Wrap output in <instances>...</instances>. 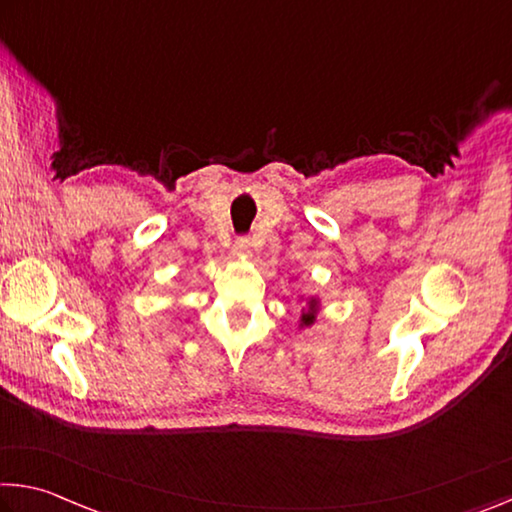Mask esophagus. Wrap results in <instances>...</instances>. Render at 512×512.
Masks as SVG:
<instances>
[{
	"label": "esophagus",
	"mask_w": 512,
	"mask_h": 512,
	"mask_svg": "<svg viewBox=\"0 0 512 512\" xmlns=\"http://www.w3.org/2000/svg\"><path fill=\"white\" fill-rule=\"evenodd\" d=\"M232 253L234 255H248L250 253V239L239 237L237 241L232 243Z\"/></svg>",
	"instance_id": "34e87169"
}]
</instances>
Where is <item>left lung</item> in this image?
Masks as SVG:
<instances>
[{
	"mask_svg": "<svg viewBox=\"0 0 512 512\" xmlns=\"http://www.w3.org/2000/svg\"><path fill=\"white\" fill-rule=\"evenodd\" d=\"M314 307H316V300H310V312L303 314L305 326H310V323H314Z\"/></svg>",
	"mask_w": 512,
	"mask_h": 512,
	"instance_id": "obj_1",
	"label": "left lung"
}]
</instances>
